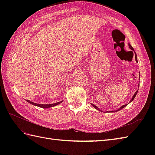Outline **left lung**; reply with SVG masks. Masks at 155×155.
<instances>
[{"label": "left lung", "mask_w": 155, "mask_h": 155, "mask_svg": "<svg viewBox=\"0 0 155 155\" xmlns=\"http://www.w3.org/2000/svg\"><path fill=\"white\" fill-rule=\"evenodd\" d=\"M128 47H129V48L130 49H131V50H132V51H133L134 52V48L132 47V46H131L130 44H128ZM134 54H135V60H136V62H138V61H137V54H136V52H134ZM139 77H140V74H139ZM137 93H138V91L136 92V93H134V94L133 95V97H132V98H131V100H130V101L129 102V103H130V102H132L133 100H134V98H135V97H136V95H137ZM92 104V106H93L94 108H96V109H97V110H100V111H101L100 109H99V108H98L97 106H95V105L94 104ZM127 104H124V105H123V106H121V107H120L119 108H118V110H114V111H107L108 112V113H111V112H117V111H118V110H121V109H123V108H124V107H126L127 106Z\"/></svg>", "instance_id": "obj_1"}]
</instances>
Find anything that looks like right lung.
Wrapping results in <instances>:
<instances>
[{"mask_svg": "<svg viewBox=\"0 0 155 155\" xmlns=\"http://www.w3.org/2000/svg\"><path fill=\"white\" fill-rule=\"evenodd\" d=\"M27 101L28 102V103H29L30 104H32V105H35V106H37L38 107H41V108H50V107H54V106H57V105L59 104L60 103H61L62 101H60V102H58V103H52V104H37V103H33V102H32L31 101H28V100H27Z\"/></svg>", "mask_w": 155, "mask_h": 155, "instance_id": "obj_1", "label": "right lung"}]
</instances>
